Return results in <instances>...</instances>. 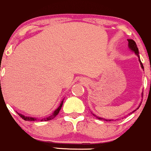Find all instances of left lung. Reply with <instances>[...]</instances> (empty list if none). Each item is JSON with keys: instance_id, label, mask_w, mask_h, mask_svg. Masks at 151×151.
Returning <instances> with one entry per match:
<instances>
[{"instance_id": "obj_1", "label": "left lung", "mask_w": 151, "mask_h": 151, "mask_svg": "<svg viewBox=\"0 0 151 151\" xmlns=\"http://www.w3.org/2000/svg\"><path fill=\"white\" fill-rule=\"evenodd\" d=\"M128 46H129V48H130V49H131V50H133V51L135 52V53L136 54V55H138V56L139 57V55H138V54H139V52H138V47H137V45H136V43H135V42L133 40H131V39H128ZM139 61H140V65H141L142 68L143 69L144 68H143V63H142L141 61H140V60H139ZM133 112H134V111H133ZM93 116H95L94 114H93ZM97 118H98V119L105 120V119H103V118H98V117H97ZM105 121H111V120H109V121H107V120H105Z\"/></svg>"}]
</instances>
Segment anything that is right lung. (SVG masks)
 <instances>
[{"mask_svg":"<svg viewBox=\"0 0 151 151\" xmlns=\"http://www.w3.org/2000/svg\"><path fill=\"white\" fill-rule=\"evenodd\" d=\"M63 101H62V102H61V103H60V106H59V107L57 109L55 110V111H54V113H53V115H51V116H50L48 117V118H43V119H42V120H41V121H50V120H51V119H53V118H55V117L58 114L59 111H60V108H61L62 106H63ZM18 114L19 115V116H20V117H21V118H22V119L25 120V121H36V120H37V118H32V117H26V116H23V115H22V114H20V113H18Z\"/></svg>","mask_w":151,"mask_h":151,"instance_id":"1","label":"right lung"}]
</instances>
